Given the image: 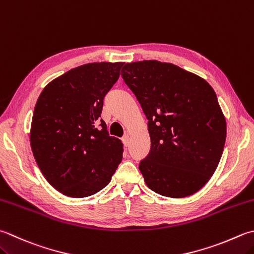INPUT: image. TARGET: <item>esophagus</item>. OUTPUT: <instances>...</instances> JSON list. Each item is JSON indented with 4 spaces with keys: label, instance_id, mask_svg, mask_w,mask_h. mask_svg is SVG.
Wrapping results in <instances>:
<instances>
[{
    "label": "esophagus",
    "instance_id": "34e87169",
    "mask_svg": "<svg viewBox=\"0 0 254 254\" xmlns=\"http://www.w3.org/2000/svg\"><path fill=\"white\" fill-rule=\"evenodd\" d=\"M122 141H123L124 146L127 147L128 144H130V136H128V134H126V135L122 137Z\"/></svg>",
    "mask_w": 254,
    "mask_h": 254
}]
</instances>
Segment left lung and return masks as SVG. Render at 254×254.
<instances>
[{
  "label": "left lung",
  "instance_id": "1",
  "mask_svg": "<svg viewBox=\"0 0 254 254\" xmlns=\"http://www.w3.org/2000/svg\"><path fill=\"white\" fill-rule=\"evenodd\" d=\"M121 72L148 120L151 150L138 166L147 187L171 198L197 192L215 173L226 142L216 92L168 63L126 64Z\"/></svg>",
  "mask_w": 254,
  "mask_h": 254
}]
</instances>
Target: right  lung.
Returning a JSON list of instances; mask_svg holds the SVG:
<instances>
[{
	"label": "right lung",
	"instance_id": "1",
	"mask_svg": "<svg viewBox=\"0 0 254 254\" xmlns=\"http://www.w3.org/2000/svg\"><path fill=\"white\" fill-rule=\"evenodd\" d=\"M123 63H91L54 79L37 99L31 147L51 185L69 197L100 191L122 161L123 145L109 136L101 117L103 99Z\"/></svg>",
	"mask_w": 254,
	"mask_h": 254
}]
</instances>
